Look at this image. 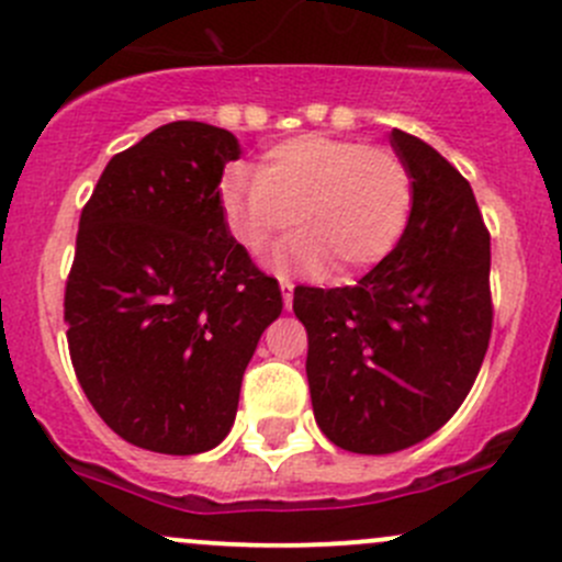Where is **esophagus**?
Returning a JSON list of instances; mask_svg holds the SVG:
<instances>
[{
    "label": "esophagus",
    "instance_id": "34e87169",
    "mask_svg": "<svg viewBox=\"0 0 562 562\" xmlns=\"http://www.w3.org/2000/svg\"><path fill=\"white\" fill-rule=\"evenodd\" d=\"M280 291H282V304H285V310H291L293 307V282L280 280Z\"/></svg>",
    "mask_w": 562,
    "mask_h": 562
}]
</instances>
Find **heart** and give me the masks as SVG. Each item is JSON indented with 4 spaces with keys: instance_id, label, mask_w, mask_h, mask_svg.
Here are the masks:
<instances>
[{
    "instance_id": "heart-1",
    "label": "heart",
    "mask_w": 562,
    "mask_h": 562,
    "mask_svg": "<svg viewBox=\"0 0 562 562\" xmlns=\"http://www.w3.org/2000/svg\"><path fill=\"white\" fill-rule=\"evenodd\" d=\"M231 236L263 255L293 225L277 255L285 271L345 280L383 258L402 239L413 209V176L396 151L331 135H299L271 146L258 176L234 171L220 192Z\"/></svg>"
}]
</instances>
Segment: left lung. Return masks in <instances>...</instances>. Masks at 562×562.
<instances>
[{
    "label": "left lung",
    "instance_id": "obj_1",
    "mask_svg": "<svg viewBox=\"0 0 562 562\" xmlns=\"http://www.w3.org/2000/svg\"><path fill=\"white\" fill-rule=\"evenodd\" d=\"M413 176L407 228L353 288H296L315 422L353 454H394L438 432L492 334L490 234L464 176L416 135L389 133Z\"/></svg>",
    "mask_w": 562,
    "mask_h": 562
}]
</instances>
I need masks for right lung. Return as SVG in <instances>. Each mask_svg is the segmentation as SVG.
I'll return each mask as SVG.
<instances>
[{"label":"right lung","mask_w":562,"mask_h":562,"mask_svg":"<svg viewBox=\"0 0 562 562\" xmlns=\"http://www.w3.org/2000/svg\"><path fill=\"white\" fill-rule=\"evenodd\" d=\"M234 133L171 122L111 157L83 206L65 291L70 359L100 418L157 454L231 432L260 334L282 313L220 203Z\"/></svg>","instance_id":"right-lung-1"}]
</instances>
